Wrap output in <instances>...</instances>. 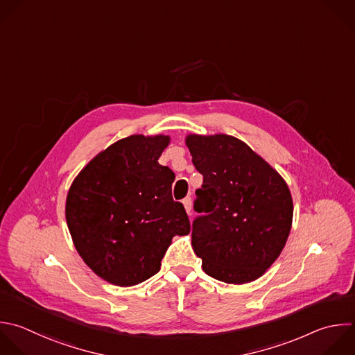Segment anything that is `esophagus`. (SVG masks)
Returning a JSON list of instances; mask_svg holds the SVG:
<instances>
[{"label": "esophagus", "mask_w": 355, "mask_h": 355, "mask_svg": "<svg viewBox=\"0 0 355 355\" xmlns=\"http://www.w3.org/2000/svg\"><path fill=\"white\" fill-rule=\"evenodd\" d=\"M183 205H184V209H186V212L190 215V212H191V205H193V201H191V198L190 197H186L183 201Z\"/></svg>", "instance_id": "obj_1"}]
</instances>
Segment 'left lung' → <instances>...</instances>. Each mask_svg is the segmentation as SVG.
Instances as JSON below:
<instances>
[{"instance_id":"left-lung-1","label":"left lung","mask_w":355,"mask_h":355,"mask_svg":"<svg viewBox=\"0 0 355 355\" xmlns=\"http://www.w3.org/2000/svg\"><path fill=\"white\" fill-rule=\"evenodd\" d=\"M204 176L191 245L207 275L230 284L261 277L286 245L293 198L284 179L244 141L229 135H187Z\"/></svg>"}]
</instances>
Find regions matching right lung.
Wrapping results in <instances>:
<instances>
[{"label": "right lung", "instance_id": "1", "mask_svg": "<svg viewBox=\"0 0 355 355\" xmlns=\"http://www.w3.org/2000/svg\"><path fill=\"white\" fill-rule=\"evenodd\" d=\"M165 135H132L98 153L73 179L65 216L76 251L103 280L129 287L161 269L173 236L190 233L172 198L175 173L159 165Z\"/></svg>", "mask_w": 355, "mask_h": 355}]
</instances>
